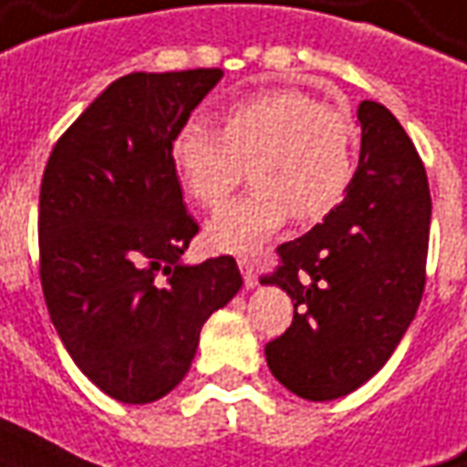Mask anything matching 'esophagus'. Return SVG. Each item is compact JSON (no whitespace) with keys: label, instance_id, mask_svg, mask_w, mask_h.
<instances>
[{"label":"esophagus","instance_id":"esophagus-1","mask_svg":"<svg viewBox=\"0 0 467 467\" xmlns=\"http://www.w3.org/2000/svg\"><path fill=\"white\" fill-rule=\"evenodd\" d=\"M240 271H243V278H245V286L253 288L258 286V268H255V263L250 258L240 260Z\"/></svg>","mask_w":467,"mask_h":467}]
</instances>
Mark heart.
<instances>
[{
    "label": "heart",
    "instance_id": "b5f03b06",
    "mask_svg": "<svg viewBox=\"0 0 467 467\" xmlns=\"http://www.w3.org/2000/svg\"><path fill=\"white\" fill-rule=\"evenodd\" d=\"M171 163L193 204L217 209L243 181L255 186L220 209L207 243L220 253L253 255L294 214L322 220L348 196L358 171V132L342 109L299 88H275L234 101L220 132L186 122L171 140Z\"/></svg>",
    "mask_w": 467,
    "mask_h": 467
}]
</instances>
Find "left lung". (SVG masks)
I'll return each instance as SVG.
<instances>
[{"label":"left lung","mask_w":467,"mask_h":467,"mask_svg":"<svg viewBox=\"0 0 467 467\" xmlns=\"http://www.w3.org/2000/svg\"><path fill=\"white\" fill-rule=\"evenodd\" d=\"M360 161L340 207L278 247L260 284L294 301V322L265 345L275 379L309 401H332L373 379L424 294L432 199L421 158L379 101H360Z\"/></svg>","instance_id":"left-lung-1"}]
</instances>
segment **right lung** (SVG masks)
Returning a JSON list of instances; mask_svg holds the SVG:
<instances>
[{"label":"right lung","mask_w":467,"mask_h":467,"mask_svg":"<svg viewBox=\"0 0 467 467\" xmlns=\"http://www.w3.org/2000/svg\"><path fill=\"white\" fill-rule=\"evenodd\" d=\"M222 68L127 74L47 158L40 284L74 363L122 404H150L189 373L199 332L243 286L233 255L181 263L199 224L183 207L171 140Z\"/></svg>","instance_id":"right-lung-1"}]
</instances>
